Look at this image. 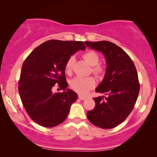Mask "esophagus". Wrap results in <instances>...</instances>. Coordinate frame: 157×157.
Here are the masks:
<instances>
[{
	"mask_svg": "<svg viewBox=\"0 0 157 157\" xmlns=\"http://www.w3.org/2000/svg\"><path fill=\"white\" fill-rule=\"evenodd\" d=\"M78 98H79V100H86V98H85V97H84V96H82V95H78Z\"/></svg>",
	"mask_w": 157,
	"mask_h": 157,
	"instance_id": "obj_1",
	"label": "esophagus"
}]
</instances>
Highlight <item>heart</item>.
I'll use <instances>...</instances> for the list:
<instances>
[{"label": "heart", "mask_w": 157, "mask_h": 157, "mask_svg": "<svg viewBox=\"0 0 157 157\" xmlns=\"http://www.w3.org/2000/svg\"><path fill=\"white\" fill-rule=\"evenodd\" d=\"M84 60L93 66L91 68L92 73L97 77H100L102 75L104 69L98 64L100 61V57L96 52L94 51H88L84 53L83 55ZM75 62V57L73 56L70 57L66 61L65 64V72L67 74H70L72 71L73 63ZM71 87L73 90L81 95H85L90 90L93 89L95 86V80L93 77H76L70 82Z\"/></svg>", "instance_id": "obj_1"}]
</instances>
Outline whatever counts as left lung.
<instances>
[{"mask_svg":"<svg viewBox=\"0 0 157 157\" xmlns=\"http://www.w3.org/2000/svg\"><path fill=\"white\" fill-rule=\"evenodd\" d=\"M84 43L105 56V75L95 92L108 95L94 98L95 106L87 112V118L100 128H113L125 120L136 102L140 89L136 68L129 55L115 44L107 41Z\"/></svg>","mask_w":157,"mask_h":157,"instance_id":"8db88e82","label":"left lung"}]
</instances>
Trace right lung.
Returning a JSON list of instances; mask_svg holds the SVG:
<instances>
[{
    "instance_id": "right-lung-1",
    "label": "right lung",
    "mask_w": 157,
    "mask_h": 157,
    "mask_svg": "<svg viewBox=\"0 0 157 157\" xmlns=\"http://www.w3.org/2000/svg\"><path fill=\"white\" fill-rule=\"evenodd\" d=\"M85 49L82 41L49 40L33 50L23 62L18 93L29 116L39 125L53 127L67 118L78 96L66 89L65 64L71 55ZM57 83L62 93L52 91Z\"/></svg>"
}]
</instances>
